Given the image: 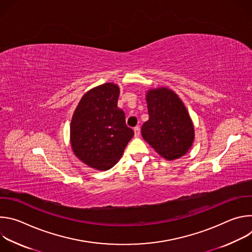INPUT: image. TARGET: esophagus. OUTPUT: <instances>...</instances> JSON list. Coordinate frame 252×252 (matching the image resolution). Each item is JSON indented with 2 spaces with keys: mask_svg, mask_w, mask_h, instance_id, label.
Instances as JSON below:
<instances>
[{
  "mask_svg": "<svg viewBox=\"0 0 252 252\" xmlns=\"http://www.w3.org/2000/svg\"><path fill=\"white\" fill-rule=\"evenodd\" d=\"M133 131H134V136H135V137L139 136V134H140V129H139L138 126H135V127L133 128Z\"/></svg>",
  "mask_w": 252,
  "mask_h": 252,
  "instance_id": "obj_1",
  "label": "esophagus"
}]
</instances>
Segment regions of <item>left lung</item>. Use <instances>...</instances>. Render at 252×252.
<instances>
[{
	"label": "left lung",
	"instance_id": "8db88e82",
	"mask_svg": "<svg viewBox=\"0 0 252 252\" xmlns=\"http://www.w3.org/2000/svg\"><path fill=\"white\" fill-rule=\"evenodd\" d=\"M150 119L141 135L163 158L174 160L188 154L194 140V126L183 100L172 90L150 89L146 94Z\"/></svg>",
	"mask_w": 252,
	"mask_h": 252
}]
</instances>
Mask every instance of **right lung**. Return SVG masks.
Masks as SVG:
<instances>
[{
  "instance_id": "add662e5",
  "label": "right lung",
  "mask_w": 252,
  "mask_h": 252,
  "mask_svg": "<svg viewBox=\"0 0 252 252\" xmlns=\"http://www.w3.org/2000/svg\"><path fill=\"white\" fill-rule=\"evenodd\" d=\"M120 88L105 83L88 91L71 117L70 147L85 164L97 170L112 168L133 136L118 107Z\"/></svg>"
}]
</instances>
